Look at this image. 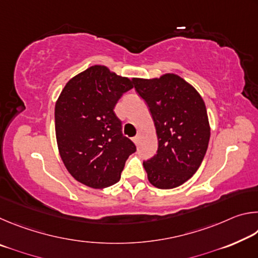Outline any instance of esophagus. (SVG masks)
<instances>
[{
  "label": "esophagus",
  "instance_id": "esophagus-1",
  "mask_svg": "<svg viewBox=\"0 0 258 258\" xmlns=\"http://www.w3.org/2000/svg\"><path fill=\"white\" fill-rule=\"evenodd\" d=\"M133 141H134V143H135V145H139V141H140V137H139V135H137V137H135L134 139H133Z\"/></svg>",
  "mask_w": 258,
  "mask_h": 258
}]
</instances>
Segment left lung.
<instances>
[{"label":"left lung","instance_id":"left-lung-1","mask_svg":"<svg viewBox=\"0 0 258 258\" xmlns=\"http://www.w3.org/2000/svg\"><path fill=\"white\" fill-rule=\"evenodd\" d=\"M156 126L158 150L143 161L148 180L159 189L183 184L197 172L206 155L211 127L202 95L175 74L133 78Z\"/></svg>","mask_w":258,"mask_h":258}]
</instances>
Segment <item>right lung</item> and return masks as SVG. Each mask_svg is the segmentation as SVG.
<instances>
[{
  "label": "right lung",
  "mask_w": 258,
  "mask_h": 258,
  "mask_svg": "<svg viewBox=\"0 0 258 258\" xmlns=\"http://www.w3.org/2000/svg\"><path fill=\"white\" fill-rule=\"evenodd\" d=\"M133 87L127 77L95 64L67 82L54 108L61 159L76 181L104 189L119 181L137 147L121 133L113 108Z\"/></svg>",
  "instance_id": "right-lung-1"
}]
</instances>
